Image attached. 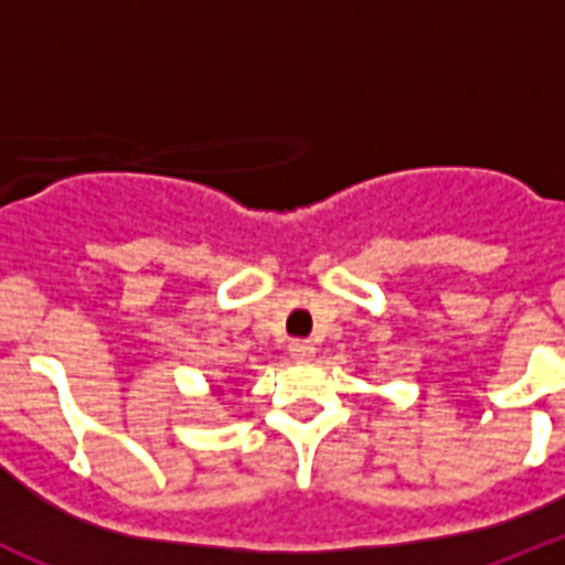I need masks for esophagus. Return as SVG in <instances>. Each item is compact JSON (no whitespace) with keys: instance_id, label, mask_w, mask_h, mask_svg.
Wrapping results in <instances>:
<instances>
[{"instance_id":"1","label":"esophagus","mask_w":565,"mask_h":565,"mask_svg":"<svg viewBox=\"0 0 565 565\" xmlns=\"http://www.w3.org/2000/svg\"><path fill=\"white\" fill-rule=\"evenodd\" d=\"M288 353H291V359H297V362H308V359H313L317 348H313V342H308V339H291Z\"/></svg>"}]
</instances>
